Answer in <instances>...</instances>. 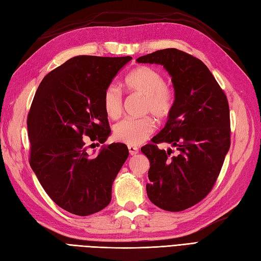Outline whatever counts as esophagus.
<instances>
[{"label":"esophagus","instance_id":"obj_1","mask_svg":"<svg viewBox=\"0 0 261 261\" xmlns=\"http://www.w3.org/2000/svg\"><path fill=\"white\" fill-rule=\"evenodd\" d=\"M128 151H129V155H130V156H135V155L138 154L139 149L136 147V146L128 145Z\"/></svg>","mask_w":261,"mask_h":261}]
</instances>
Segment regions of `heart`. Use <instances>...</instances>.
I'll use <instances>...</instances> for the list:
<instances>
[{
  "label": "heart",
  "mask_w": 261,
  "mask_h": 261,
  "mask_svg": "<svg viewBox=\"0 0 261 261\" xmlns=\"http://www.w3.org/2000/svg\"><path fill=\"white\" fill-rule=\"evenodd\" d=\"M124 86L128 92L145 97L144 112L151 113L156 118L168 116L173 109V93L165 84L163 75L149 66L137 67L126 76ZM103 106L106 115L116 119L123 112V98L115 86L106 88L103 95ZM156 128L154 119L149 116L142 118H126L114 127V136L127 145H139L145 142Z\"/></svg>",
  "instance_id": "b5f03b06"
}]
</instances>
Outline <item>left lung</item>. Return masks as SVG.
Returning <instances> with one entry per match:
<instances>
[{
  "label": "left lung",
  "instance_id": "left-lung-1",
  "mask_svg": "<svg viewBox=\"0 0 261 261\" xmlns=\"http://www.w3.org/2000/svg\"><path fill=\"white\" fill-rule=\"evenodd\" d=\"M136 61L162 65L175 92L166 125L142 148L150 163L148 198L164 211H185L211 192L229 150L228 100L204 63L182 50L165 48ZM158 142L170 143L179 155L169 158L171 150H160Z\"/></svg>",
  "mask_w": 261,
  "mask_h": 261
}]
</instances>
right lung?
<instances>
[{
  "instance_id": "right-lung-1",
  "label": "right lung",
  "mask_w": 261,
  "mask_h": 261,
  "mask_svg": "<svg viewBox=\"0 0 261 261\" xmlns=\"http://www.w3.org/2000/svg\"><path fill=\"white\" fill-rule=\"evenodd\" d=\"M130 60L75 56L43 79L32 101L30 165L50 199L71 214L88 216L109 205L113 182L128 157L122 143L90 154L85 136L100 144L110 136L103 95Z\"/></svg>"
}]
</instances>
